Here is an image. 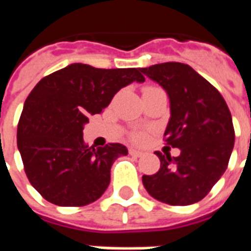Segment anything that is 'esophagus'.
<instances>
[{
	"instance_id": "obj_1",
	"label": "esophagus",
	"mask_w": 251,
	"mask_h": 251,
	"mask_svg": "<svg viewBox=\"0 0 251 251\" xmlns=\"http://www.w3.org/2000/svg\"><path fill=\"white\" fill-rule=\"evenodd\" d=\"M129 154H130V156H133V157H141V156H144V152L130 148V149H129Z\"/></svg>"
}]
</instances>
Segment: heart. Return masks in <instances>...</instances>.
<instances>
[{"label": "heart", "mask_w": 251, "mask_h": 251, "mask_svg": "<svg viewBox=\"0 0 251 251\" xmlns=\"http://www.w3.org/2000/svg\"><path fill=\"white\" fill-rule=\"evenodd\" d=\"M133 140H136V141H141V140H144V134H142V133H136V134L133 136Z\"/></svg>", "instance_id": "b5f03b06"}]
</instances>
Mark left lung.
Segmentation results:
<instances>
[{
  "instance_id": "1",
  "label": "left lung",
  "mask_w": 251,
  "mask_h": 251,
  "mask_svg": "<svg viewBox=\"0 0 251 251\" xmlns=\"http://www.w3.org/2000/svg\"><path fill=\"white\" fill-rule=\"evenodd\" d=\"M169 98L165 141L180 149L177 157L160 152V169L142 176L148 194L171 205L198 203L225 174L234 148L230 110L221 93L184 63L168 62L140 68Z\"/></svg>"
}]
</instances>
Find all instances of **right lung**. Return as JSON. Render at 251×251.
<instances>
[{
	"instance_id": "1",
	"label": "right lung",
	"mask_w": 251,
	"mask_h": 251,
	"mask_svg": "<svg viewBox=\"0 0 251 251\" xmlns=\"http://www.w3.org/2000/svg\"><path fill=\"white\" fill-rule=\"evenodd\" d=\"M145 77L138 68L103 70L72 63L43 77L30 91L17 127V148L30 184L48 201L80 207L99 199L110 169L127 154L122 144L88 148L83 129L115 94Z\"/></svg>"
}]
</instances>
